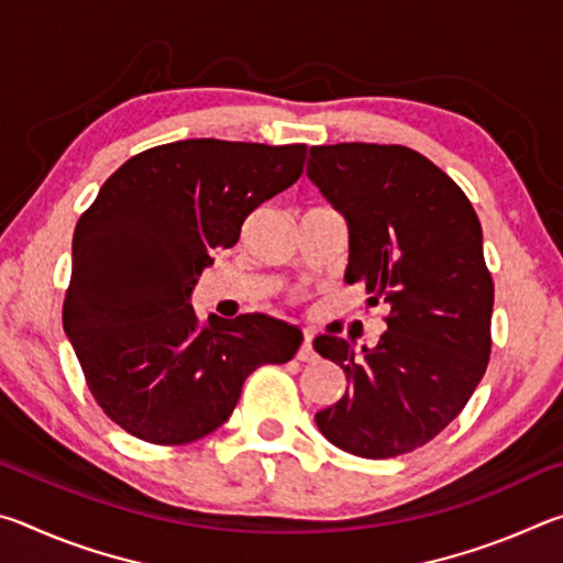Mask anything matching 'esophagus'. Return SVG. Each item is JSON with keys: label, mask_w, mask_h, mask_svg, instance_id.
<instances>
[{"label": "esophagus", "mask_w": 563, "mask_h": 563, "mask_svg": "<svg viewBox=\"0 0 563 563\" xmlns=\"http://www.w3.org/2000/svg\"><path fill=\"white\" fill-rule=\"evenodd\" d=\"M298 357L300 362H316V357H318V352H316V347H312V332H308L305 330V338H302V345L298 347Z\"/></svg>", "instance_id": "obj_1"}]
</instances>
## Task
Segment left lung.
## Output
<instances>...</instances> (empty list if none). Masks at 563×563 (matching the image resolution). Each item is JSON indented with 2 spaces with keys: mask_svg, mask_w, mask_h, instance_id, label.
Masks as SVG:
<instances>
[{
  "mask_svg": "<svg viewBox=\"0 0 563 563\" xmlns=\"http://www.w3.org/2000/svg\"><path fill=\"white\" fill-rule=\"evenodd\" d=\"M308 178L345 216V280L383 300L387 332L369 350L320 335L316 352L347 389L316 415L350 454L387 460L434 440L470 402L492 352L494 283L470 198L407 146H312Z\"/></svg>",
  "mask_w": 563,
  "mask_h": 563,
  "instance_id": "8db88e82",
  "label": "left lung"
}]
</instances>
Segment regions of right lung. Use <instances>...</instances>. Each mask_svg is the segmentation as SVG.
<instances>
[{
  "mask_svg": "<svg viewBox=\"0 0 563 563\" xmlns=\"http://www.w3.org/2000/svg\"><path fill=\"white\" fill-rule=\"evenodd\" d=\"M305 144L186 139L129 158L81 213L64 330L93 399L151 444L218 430L261 365L292 360L302 332L268 316L198 318L188 302L216 251L302 174Z\"/></svg>",
  "mask_w": 563,
  "mask_h": 563,
  "instance_id": "obj_1",
  "label": "right lung"
}]
</instances>
